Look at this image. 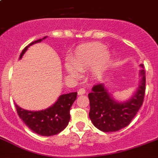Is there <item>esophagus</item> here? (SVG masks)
Segmentation results:
<instances>
[{"label": "esophagus", "instance_id": "obj_1", "mask_svg": "<svg viewBox=\"0 0 158 158\" xmlns=\"http://www.w3.org/2000/svg\"><path fill=\"white\" fill-rule=\"evenodd\" d=\"M85 93H86V90L83 87H82V88H80L78 90V95H83Z\"/></svg>", "mask_w": 158, "mask_h": 158}]
</instances>
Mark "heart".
I'll return each instance as SVG.
<instances>
[{
    "label": "heart",
    "mask_w": 158,
    "mask_h": 158,
    "mask_svg": "<svg viewBox=\"0 0 158 158\" xmlns=\"http://www.w3.org/2000/svg\"><path fill=\"white\" fill-rule=\"evenodd\" d=\"M110 53L105 45L97 42L81 44L75 49L70 61L65 64L67 73L74 79L80 77L81 72L90 69V76L100 81L105 76L110 62Z\"/></svg>",
    "instance_id": "b5f03b06"
}]
</instances>
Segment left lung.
<instances>
[{"label": "left lung", "instance_id": "8db88e82", "mask_svg": "<svg viewBox=\"0 0 158 158\" xmlns=\"http://www.w3.org/2000/svg\"><path fill=\"white\" fill-rule=\"evenodd\" d=\"M140 81L135 92L129 99L119 102L104 84L95 85L88 94L89 117L93 125L103 132H115L127 127L143 102L145 75L143 64H140Z\"/></svg>", "mask_w": 158, "mask_h": 158}]
</instances>
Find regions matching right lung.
Returning a JSON list of instances; mask_svg holds the SVG:
<instances>
[{"label": "right lung", "instance_id": "add662e5", "mask_svg": "<svg viewBox=\"0 0 158 158\" xmlns=\"http://www.w3.org/2000/svg\"><path fill=\"white\" fill-rule=\"evenodd\" d=\"M48 36L35 40L22 51L20 60L26 51L34 44L40 43ZM77 97V92L61 94L53 105L41 110H28L15 104L19 117L24 124L35 134L41 136H52L60 133L67 127L69 123L70 109Z\"/></svg>", "mask_w": 158, "mask_h": 158}]
</instances>
